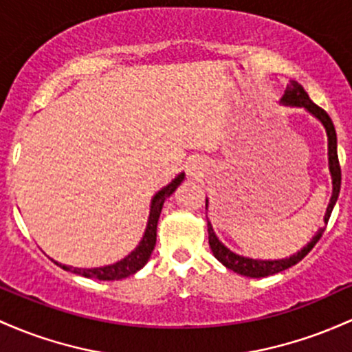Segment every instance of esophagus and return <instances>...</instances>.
Listing matches in <instances>:
<instances>
[{"label":"esophagus","instance_id":"34e87169","mask_svg":"<svg viewBox=\"0 0 352 352\" xmlns=\"http://www.w3.org/2000/svg\"><path fill=\"white\" fill-rule=\"evenodd\" d=\"M188 172H190V175H197V173H199V165L192 164L190 168H188Z\"/></svg>","mask_w":352,"mask_h":352}]
</instances>
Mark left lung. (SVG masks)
Wrapping results in <instances>:
<instances>
[{"label": "left lung", "instance_id": "8db88e82", "mask_svg": "<svg viewBox=\"0 0 352 352\" xmlns=\"http://www.w3.org/2000/svg\"><path fill=\"white\" fill-rule=\"evenodd\" d=\"M280 105L284 107H294V108H304V110L309 111L316 120H319L320 125L324 126L327 135V165H329V173H331V180H333V194H331L329 204H327L326 214H324V220L322 226L319 227L318 232L314 234V237L307 242L306 245L302 247L300 250H297L296 254L292 256L284 257V258H252V257H245V256H239V254L232 252L227 245H223L222 242L219 241L217 234H215L214 227H212L210 220L207 217V230H208V244H210L212 254H214L215 258L220 262V264L226 265L227 269L234 270V272L241 274V276L245 277H267L272 276V274L283 272V270L292 267L296 265L297 262L302 261L304 257L311 252V249L318 244V241L322 235L324 229H326L327 222H329L331 212L338 202L339 197V190H341V167H339V160H338V137H336V129L334 123L331 120L329 115L322 110V108L316 105L309 95L306 94L302 87L299 83L291 80L284 88V94L279 100ZM206 208L208 210V199H206Z\"/></svg>", "mask_w": 352, "mask_h": 352}]
</instances>
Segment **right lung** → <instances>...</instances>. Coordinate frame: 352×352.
<instances>
[{"label":"right lung","instance_id":"1","mask_svg":"<svg viewBox=\"0 0 352 352\" xmlns=\"http://www.w3.org/2000/svg\"><path fill=\"white\" fill-rule=\"evenodd\" d=\"M184 179H185V173L180 172L172 182L165 185L164 188H160V190L152 197V200H150V212H148V220H146L145 232L142 235L138 245L135 247L129 256L120 258V261L115 262V264H108V265H102V267H91V269L73 267V265L60 264V262L56 261L53 262L60 265L61 269L69 270V272L78 274V276H83V277H91V279H98V280H120L132 276L135 272H138V270L148 262V258L153 252V247H155L157 223H158V219H160V212H162V207H164V202L177 190V187L184 182Z\"/></svg>","mask_w":352,"mask_h":352}]
</instances>
